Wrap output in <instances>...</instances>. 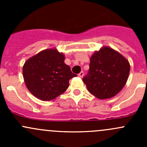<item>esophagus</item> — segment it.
<instances>
[{
  "label": "esophagus",
  "instance_id": "esophagus-1",
  "mask_svg": "<svg viewBox=\"0 0 147 147\" xmlns=\"http://www.w3.org/2000/svg\"><path fill=\"white\" fill-rule=\"evenodd\" d=\"M78 76H79L80 78H82V77L84 76V72H80L79 74H78Z\"/></svg>",
  "mask_w": 147,
  "mask_h": 147
}]
</instances>
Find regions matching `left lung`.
Masks as SVG:
<instances>
[{
    "label": "left lung",
    "mask_w": 147,
    "mask_h": 147,
    "mask_svg": "<svg viewBox=\"0 0 147 147\" xmlns=\"http://www.w3.org/2000/svg\"><path fill=\"white\" fill-rule=\"evenodd\" d=\"M130 71L128 60L107 46L94 52L83 82L88 91L100 100L115 97L127 83Z\"/></svg>",
    "instance_id": "obj_1"
}]
</instances>
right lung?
I'll use <instances>...</instances> for the list:
<instances>
[{
    "label": "right lung",
    "mask_w": 147,
    "mask_h": 147,
    "mask_svg": "<svg viewBox=\"0 0 147 147\" xmlns=\"http://www.w3.org/2000/svg\"><path fill=\"white\" fill-rule=\"evenodd\" d=\"M65 55L57 49H46L29 58L23 67L28 90L43 101L54 100L69 87V80L76 77L64 63Z\"/></svg>",
    "instance_id": "right-lung-1"
}]
</instances>
